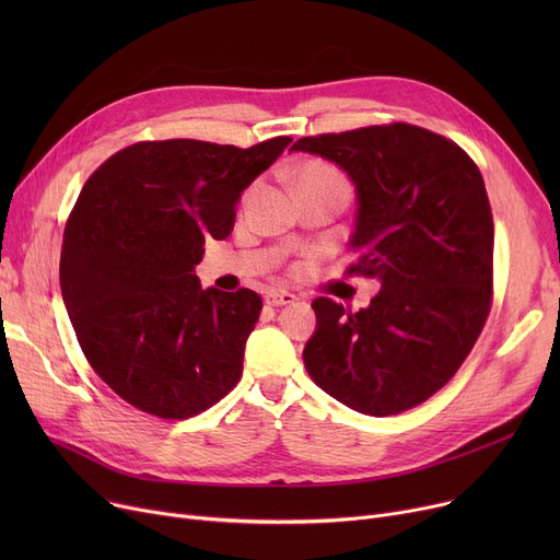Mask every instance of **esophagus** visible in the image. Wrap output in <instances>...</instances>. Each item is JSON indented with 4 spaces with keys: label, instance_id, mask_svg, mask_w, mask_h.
Instances as JSON below:
<instances>
[{
    "label": "esophagus",
    "instance_id": "esophagus-1",
    "mask_svg": "<svg viewBox=\"0 0 560 560\" xmlns=\"http://www.w3.org/2000/svg\"><path fill=\"white\" fill-rule=\"evenodd\" d=\"M295 300L298 298L288 290H270L268 295H265V302H268L270 306H285V304H292Z\"/></svg>",
    "mask_w": 560,
    "mask_h": 560
}]
</instances>
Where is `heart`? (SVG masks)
I'll list each match as a JSON object with an SVG mask.
<instances>
[{"label":"heart","instance_id":"obj_1","mask_svg":"<svg viewBox=\"0 0 560 560\" xmlns=\"http://www.w3.org/2000/svg\"><path fill=\"white\" fill-rule=\"evenodd\" d=\"M295 184L298 188H334L349 195V179L345 172L325 159H306L295 172Z\"/></svg>","mask_w":560,"mask_h":560}]
</instances>
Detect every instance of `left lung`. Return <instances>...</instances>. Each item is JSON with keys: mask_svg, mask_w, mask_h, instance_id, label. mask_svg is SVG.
<instances>
[{"mask_svg": "<svg viewBox=\"0 0 560 560\" xmlns=\"http://www.w3.org/2000/svg\"><path fill=\"white\" fill-rule=\"evenodd\" d=\"M292 150L351 176L357 260L345 275L381 283L359 313L313 302L304 365L359 413H404L447 384L488 319L494 229L483 176L454 140L406 122L306 136Z\"/></svg>", "mask_w": 560, "mask_h": 560, "instance_id": "8db88e82", "label": "left lung"}]
</instances>
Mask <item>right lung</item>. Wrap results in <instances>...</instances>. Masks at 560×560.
I'll use <instances>...</instances> for the list:
<instances>
[{"mask_svg": "<svg viewBox=\"0 0 560 560\" xmlns=\"http://www.w3.org/2000/svg\"><path fill=\"white\" fill-rule=\"evenodd\" d=\"M290 142L142 140L88 176L63 233L61 292L83 357L138 410L186 420L241 381L262 302L249 288L201 290L192 270Z\"/></svg>", "mask_w": 560, "mask_h": 560, "instance_id": "obj_1", "label": "right lung"}]
</instances>
